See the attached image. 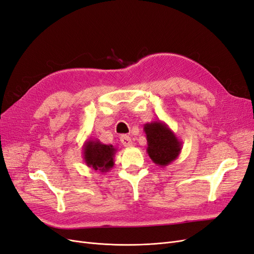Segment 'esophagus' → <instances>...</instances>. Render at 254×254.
I'll use <instances>...</instances> for the list:
<instances>
[{
    "label": "esophagus",
    "instance_id": "obj_1",
    "mask_svg": "<svg viewBox=\"0 0 254 254\" xmlns=\"http://www.w3.org/2000/svg\"><path fill=\"white\" fill-rule=\"evenodd\" d=\"M120 140H121L122 144L125 146V147H129V146H131V145H132V140H131V137H130L129 135L123 134V135H121Z\"/></svg>",
    "mask_w": 254,
    "mask_h": 254
}]
</instances>
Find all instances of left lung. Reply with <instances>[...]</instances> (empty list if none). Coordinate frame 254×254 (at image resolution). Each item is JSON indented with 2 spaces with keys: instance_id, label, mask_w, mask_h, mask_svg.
<instances>
[{
  "instance_id": "obj_1",
  "label": "left lung",
  "mask_w": 254,
  "mask_h": 254,
  "mask_svg": "<svg viewBox=\"0 0 254 254\" xmlns=\"http://www.w3.org/2000/svg\"><path fill=\"white\" fill-rule=\"evenodd\" d=\"M144 131L147 139L146 150L153 163L164 167L178 158L182 149V142L164 122L146 123Z\"/></svg>"
}]
</instances>
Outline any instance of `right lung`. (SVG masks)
<instances>
[{
    "label": "right lung",
    "instance_id": "obj_1",
    "mask_svg": "<svg viewBox=\"0 0 254 254\" xmlns=\"http://www.w3.org/2000/svg\"><path fill=\"white\" fill-rule=\"evenodd\" d=\"M118 149L112 145L103 144L99 140L84 142L82 146V155L84 163L92 170L102 173L109 172L114 165V156Z\"/></svg>",
    "mask_w": 254,
    "mask_h": 254
}]
</instances>
